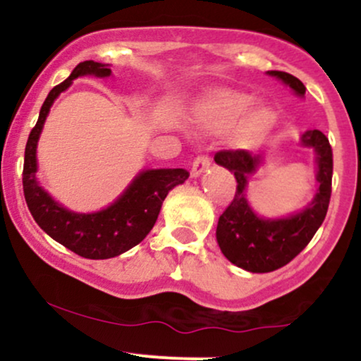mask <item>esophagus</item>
<instances>
[{
	"mask_svg": "<svg viewBox=\"0 0 361 361\" xmlns=\"http://www.w3.org/2000/svg\"><path fill=\"white\" fill-rule=\"evenodd\" d=\"M209 168H210V157L209 156L195 157V161L192 164V176L198 178L200 175H204Z\"/></svg>",
	"mask_w": 361,
	"mask_h": 361,
	"instance_id": "esophagus-1",
	"label": "esophagus"
}]
</instances>
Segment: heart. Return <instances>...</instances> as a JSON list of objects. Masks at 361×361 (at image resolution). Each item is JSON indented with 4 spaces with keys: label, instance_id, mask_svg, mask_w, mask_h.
Returning <instances> with one entry per match:
<instances>
[{
    "label": "heart",
    "instance_id": "heart-1",
    "mask_svg": "<svg viewBox=\"0 0 361 361\" xmlns=\"http://www.w3.org/2000/svg\"><path fill=\"white\" fill-rule=\"evenodd\" d=\"M255 103V97L234 88H212L202 93L193 103V120L210 134H226L240 126L244 140H259L275 123V114L264 103Z\"/></svg>",
    "mask_w": 361,
    "mask_h": 361
}]
</instances>
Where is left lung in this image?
Returning a JSON list of instances; mask_svg holds the SVG:
<instances>
[{"label":"left lung","mask_w":361,"mask_h":361,"mask_svg":"<svg viewBox=\"0 0 361 361\" xmlns=\"http://www.w3.org/2000/svg\"><path fill=\"white\" fill-rule=\"evenodd\" d=\"M267 74L287 85L297 97L304 98L305 86L300 80L283 71ZM302 147H310L316 154L317 188L314 198L304 209L287 217H259L247 202V178L263 164V154L250 151H221L215 163L231 171L238 181L234 200L219 217L217 243L222 255L231 263L251 273H268L285 267L307 246L327 214L333 180V151L321 130H307L300 137Z\"/></svg>","instance_id":"left-lung-1"}]
</instances>
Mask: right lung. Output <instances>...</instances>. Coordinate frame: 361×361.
I'll use <instances>...</instances> for the list:
<instances>
[{
    "label": "right lung",
    "instance_id": "right-lung-1",
    "mask_svg": "<svg viewBox=\"0 0 361 361\" xmlns=\"http://www.w3.org/2000/svg\"><path fill=\"white\" fill-rule=\"evenodd\" d=\"M110 74V64L94 61L80 62L68 80L54 86L47 94L25 147L23 193L28 210L40 229L54 241L88 259L115 258L137 246L154 227L166 195L175 186L185 183L190 176L183 168L142 169L114 204L90 214L66 209L40 186L37 181V144L52 103L78 78H109Z\"/></svg>",
    "mask_w": 361,
    "mask_h": 361
}]
</instances>
